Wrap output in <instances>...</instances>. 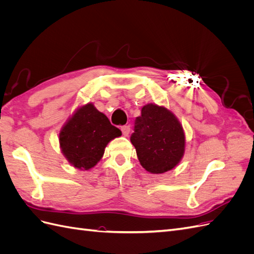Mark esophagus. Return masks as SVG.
Here are the masks:
<instances>
[{
  "label": "esophagus",
  "instance_id": "obj_1",
  "mask_svg": "<svg viewBox=\"0 0 254 254\" xmlns=\"http://www.w3.org/2000/svg\"><path fill=\"white\" fill-rule=\"evenodd\" d=\"M121 130H122L123 135H124V136H128V134L130 133V127L129 126H123L121 128Z\"/></svg>",
  "mask_w": 254,
  "mask_h": 254
}]
</instances>
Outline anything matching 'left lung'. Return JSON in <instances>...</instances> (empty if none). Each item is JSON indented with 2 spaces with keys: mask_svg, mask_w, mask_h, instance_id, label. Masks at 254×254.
Wrapping results in <instances>:
<instances>
[{
  "mask_svg": "<svg viewBox=\"0 0 254 254\" xmlns=\"http://www.w3.org/2000/svg\"><path fill=\"white\" fill-rule=\"evenodd\" d=\"M145 171L163 174L180 163L186 152V133L178 118L164 106L146 104L130 137Z\"/></svg>",
  "mask_w": 254,
  "mask_h": 254,
  "instance_id": "left-lung-1",
  "label": "left lung"
}]
</instances>
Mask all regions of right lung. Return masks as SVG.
Here are the masks:
<instances>
[{"mask_svg": "<svg viewBox=\"0 0 254 254\" xmlns=\"http://www.w3.org/2000/svg\"><path fill=\"white\" fill-rule=\"evenodd\" d=\"M122 131L111 125L106 115L92 103L77 107L59 132V145L64 158L80 171L93 168L104 156L106 146Z\"/></svg>", "mask_w": 254, "mask_h": 254, "instance_id": "right-lung-1", "label": "right lung"}]
</instances>
